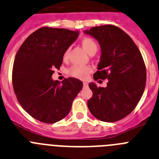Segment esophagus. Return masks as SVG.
Masks as SVG:
<instances>
[{"mask_svg":"<svg viewBox=\"0 0 159 159\" xmlns=\"http://www.w3.org/2000/svg\"><path fill=\"white\" fill-rule=\"evenodd\" d=\"M83 85H84V87H88V83L87 82H83Z\"/></svg>","mask_w":159,"mask_h":159,"instance_id":"esophagus-1","label":"esophagus"}]
</instances>
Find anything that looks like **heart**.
Here are the masks:
<instances>
[{
  "mask_svg": "<svg viewBox=\"0 0 159 159\" xmlns=\"http://www.w3.org/2000/svg\"><path fill=\"white\" fill-rule=\"evenodd\" d=\"M81 44L85 51L89 53V55H94L98 50V45L96 41L90 37L83 38L81 40ZM69 49L66 50L63 53V59L66 60L69 56ZM92 67L89 66H78V65H73L67 70V75L71 77L80 80H84L88 77L89 74L92 72Z\"/></svg>",
  "mask_w": 159,
  "mask_h": 159,
  "instance_id": "obj_1",
  "label": "heart"
}]
</instances>
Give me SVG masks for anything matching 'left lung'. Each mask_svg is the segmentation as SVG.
Instances as JSON below:
<instances>
[{
    "label": "left lung",
    "mask_w": 159,
    "mask_h": 159,
    "mask_svg": "<svg viewBox=\"0 0 159 159\" xmlns=\"http://www.w3.org/2000/svg\"><path fill=\"white\" fill-rule=\"evenodd\" d=\"M85 34L94 37L101 47L93 79L108 80L106 88L89 84L93 94L88 100L89 111L102 121L121 120L136 108L144 93L146 68L142 54L132 39L115 25L92 27Z\"/></svg>",
    "instance_id": "1"
}]
</instances>
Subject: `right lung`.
I'll return each mask as SVG.
<instances>
[{
    "instance_id": "right-lung-1",
    "label": "right lung",
    "mask_w": 159,
    "mask_h": 159,
    "mask_svg": "<svg viewBox=\"0 0 159 159\" xmlns=\"http://www.w3.org/2000/svg\"><path fill=\"white\" fill-rule=\"evenodd\" d=\"M78 35V31L42 27L25 39L15 56L12 72L15 95L24 110L39 121L52 124L64 118L82 89L78 79L69 77L60 83L51 78Z\"/></svg>"
}]
</instances>
